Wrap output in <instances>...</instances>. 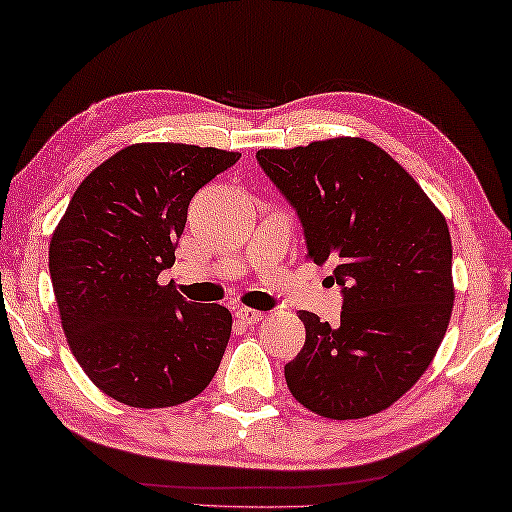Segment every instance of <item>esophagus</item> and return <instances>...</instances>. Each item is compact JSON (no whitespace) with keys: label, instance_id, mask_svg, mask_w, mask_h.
Segmentation results:
<instances>
[{"label":"esophagus","instance_id":"34e87169","mask_svg":"<svg viewBox=\"0 0 512 512\" xmlns=\"http://www.w3.org/2000/svg\"><path fill=\"white\" fill-rule=\"evenodd\" d=\"M234 316H237L241 323H246V326H250V323L262 321L264 314L259 312V310H250V307H237V310H234Z\"/></svg>","mask_w":512,"mask_h":512}]
</instances>
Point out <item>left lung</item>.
<instances>
[{
	"label": "left lung",
	"instance_id": "left-lung-1",
	"mask_svg": "<svg viewBox=\"0 0 512 512\" xmlns=\"http://www.w3.org/2000/svg\"><path fill=\"white\" fill-rule=\"evenodd\" d=\"M257 164L296 209L307 257L342 287L339 326L298 312L305 344L289 392L328 419L376 415L417 383L453 310L451 237L421 186L364 139L259 150Z\"/></svg>",
	"mask_w": 512,
	"mask_h": 512
}]
</instances>
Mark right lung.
Masks as SVG:
<instances>
[{"mask_svg":"<svg viewBox=\"0 0 512 512\" xmlns=\"http://www.w3.org/2000/svg\"><path fill=\"white\" fill-rule=\"evenodd\" d=\"M239 152L141 143L97 166L50 241V275L70 351L86 376L132 408H170L212 383L232 314L191 303L161 271L175 264L189 202Z\"/></svg>","mask_w":512,"mask_h":512,"instance_id":"add662e5","label":"right lung"}]
</instances>
